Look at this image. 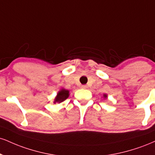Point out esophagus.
<instances>
[{"instance_id":"obj_1","label":"esophagus","mask_w":155,"mask_h":155,"mask_svg":"<svg viewBox=\"0 0 155 155\" xmlns=\"http://www.w3.org/2000/svg\"><path fill=\"white\" fill-rule=\"evenodd\" d=\"M81 88H82V89H87V85H82V86H81Z\"/></svg>"}]
</instances>
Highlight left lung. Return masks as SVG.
<instances>
[{"label":"left lung","mask_w":155,"mask_h":155,"mask_svg":"<svg viewBox=\"0 0 155 155\" xmlns=\"http://www.w3.org/2000/svg\"><path fill=\"white\" fill-rule=\"evenodd\" d=\"M103 97H105V98H107V94H103Z\"/></svg>","instance_id":"8db88e82"}]
</instances>
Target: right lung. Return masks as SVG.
Wrapping results in <instances>:
<instances>
[{"mask_svg":"<svg viewBox=\"0 0 155 155\" xmlns=\"http://www.w3.org/2000/svg\"><path fill=\"white\" fill-rule=\"evenodd\" d=\"M68 96H69V91L65 89H61V90L58 92L57 96L55 97L53 102L54 103H56V102L61 103V102L64 101L65 100H66V99L68 97Z\"/></svg>","mask_w":155,"mask_h":155,"instance_id":"obj_1","label":"right lung"}]
</instances>
